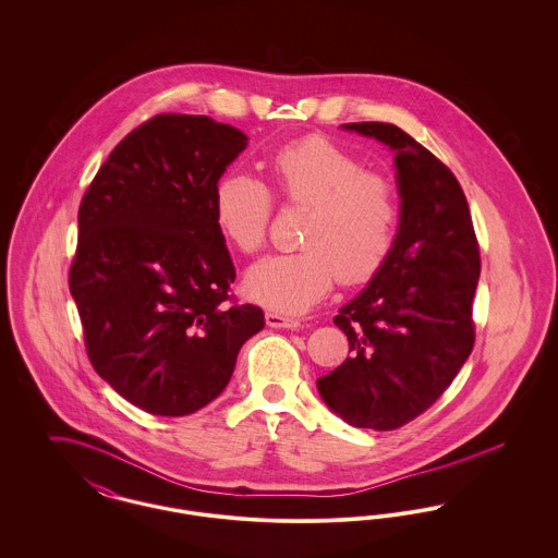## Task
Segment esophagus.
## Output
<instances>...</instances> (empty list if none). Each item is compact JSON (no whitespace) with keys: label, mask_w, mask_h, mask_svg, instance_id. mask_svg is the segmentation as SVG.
<instances>
[{"label":"esophagus","mask_w":558,"mask_h":558,"mask_svg":"<svg viewBox=\"0 0 558 558\" xmlns=\"http://www.w3.org/2000/svg\"><path fill=\"white\" fill-rule=\"evenodd\" d=\"M267 326L271 328H299L301 322L296 318H289V316H282V314H276V312H266Z\"/></svg>","instance_id":"esophagus-1"}]
</instances>
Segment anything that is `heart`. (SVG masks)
Listing matches in <instances>:
<instances>
[{"label":"heart","mask_w":558,"mask_h":558,"mask_svg":"<svg viewBox=\"0 0 558 558\" xmlns=\"http://www.w3.org/2000/svg\"><path fill=\"white\" fill-rule=\"evenodd\" d=\"M264 169L274 194L310 211L301 226V251L271 255L244 276L246 294L282 314H301L335 287L364 284L385 266L399 207L393 184L326 135H305L274 150ZM274 201L248 173H223L213 190V219L240 253H257L267 240Z\"/></svg>","instance_id":"obj_1"}]
</instances>
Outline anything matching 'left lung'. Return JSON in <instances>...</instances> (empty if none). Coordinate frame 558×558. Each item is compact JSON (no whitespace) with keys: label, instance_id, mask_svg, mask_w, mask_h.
<instances>
[{"label":"left lung","instance_id":"1","mask_svg":"<svg viewBox=\"0 0 558 558\" xmlns=\"http://www.w3.org/2000/svg\"><path fill=\"white\" fill-rule=\"evenodd\" d=\"M396 150L393 248L335 316L351 355L318 378L326 405L357 428L393 430L448 389L475 345L481 257L466 196L450 169L391 123H345Z\"/></svg>","mask_w":558,"mask_h":558}]
</instances>
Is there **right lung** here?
<instances>
[{"mask_svg":"<svg viewBox=\"0 0 558 558\" xmlns=\"http://www.w3.org/2000/svg\"><path fill=\"white\" fill-rule=\"evenodd\" d=\"M246 135L205 114H157L87 187L69 271L94 371L133 405L186 416L232 378L266 319L232 303L236 278L213 190Z\"/></svg>","mask_w":558,"mask_h":558,"instance_id":"right-lung-1","label":"right lung"}]
</instances>
